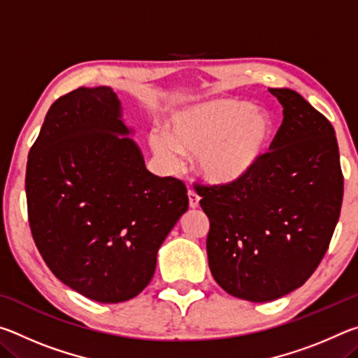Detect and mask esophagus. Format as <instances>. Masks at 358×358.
I'll list each match as a JSON object with an SVG mask.
<instances>
[{
  "instance_id": "esophagus-1",
  "label": "esophagus",
  "mask_w": 358,
  "mask_h": 358,
  "mask_svg": "<svg viewBox=\"0 0 358 358\" xmlns=\"http://www.w3.org/2000/svg\"><path fill=\"white\" fill-rule=\"evenodd\" d=\"M187 199H189V207L191 208H197L199 207V201H201V197L197 196L196 191H192V189L187 191Z\"/></svg>"
}]
</instances>
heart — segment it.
<instances>
[{"label":"heart","mask_w":358,"mask_h":358,"mask_svg":"<svg viewBox=\"0 0 358 358\" xmlns=\"http://www.w3.org/2000/svg\"><path fill=\"white\" fill-rule=\"evenodd\" d=\"M275 121L264 108L216 99L177 112L166 131L150 132V147L169 167L181 153L197 156V172L213 185H235L257 171L268 151Z\"/></svg>","instance_id":"heart-1"}]
</instances>
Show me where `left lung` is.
<instances>
[{
    "label": "left lung",
    "instance_id": "left-lung-1",
    "mask_svg": "<svg viewBox=\"0 0 358 358\" xmlns=\"http://www.w3.org/2000/svg\"><path fill=\"white\" fill-rule=\"evenodd\" d=\"M282 123L262 164L235 185H197L207 254L227 294L270 301L306 282L329 250L344 178L335 129L294 90L270 88Z\"/></svg>",
    "mask_w": 358,
    "mask_h": 358
}]
</instances>
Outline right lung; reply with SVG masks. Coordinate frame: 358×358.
Wrapping results in <instances>:
<instances>
[{
	"label": "right lung",
	"mask_w": 358,
	"mask_h": 358,
	"mask_svg": "<svg viewBox=\"0 0 358 358\" xmlns=\"http://www.w3.org/2000/svg\"><path fill=\"white\" fill-rule=\"evenodd\" d=\"M112 88H77L53 102L28 155L33 240L59 281L88 299H134L157 250L187 210V189L147 171Z\"/></svg>",
	"instance_id": "add662e5"
}]
</instances>
